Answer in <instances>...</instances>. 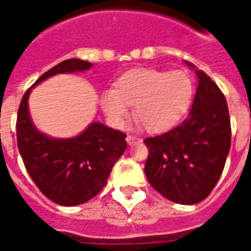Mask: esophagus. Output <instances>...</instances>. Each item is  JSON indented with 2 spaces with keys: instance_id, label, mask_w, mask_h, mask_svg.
Listing matches in <instances>:
<instances>
[{
  "instance_id": "34e87169",
  "label": "esophagus",
  "mask_w": 251,
  "mask_h": 251,
  "mask_svg": "<svg viewBox=\"0 0 251 251\" xmlns=\"http://www.w3.org/2000/svg\"><path fill=\"white\" fill-rule=\"evenodd\" d=\"M126 141H127V144H129V145H134L136 142L140 141V138L136 136H127L126 137Z\"/></svg>"
}]
</instances>
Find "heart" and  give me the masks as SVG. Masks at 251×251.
I'll return each mask as SVG.
<instances>
[{
    "label": "heart",
    "mask_w": 251,
    "mask_h": 251,
    "mask_svg": "<svg viewBox=\"0 0 251 251\" xmlns=\"http://www.w3.org/2000/svg\"><path fill=\"white\" fill-rule=\"evenodd\" d=\"M194 82L184 71L134 68L115 82L114 88L100 94L99 103L106 118L122 127L129 117V106L144 129L160 133L171 129L188 110Z\"/></svg>",
    "instance_id": "b5f03b06"
}]
</instances>
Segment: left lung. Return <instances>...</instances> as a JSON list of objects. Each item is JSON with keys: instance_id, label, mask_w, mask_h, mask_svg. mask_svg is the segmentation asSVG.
<instances>
[{"instance_id": "obj_1", "label": "left lung", "mask_w": 251, "mask_h": 251, "mask_svg": "<svg viewBox=\"0 0 251 251\" xmlns=\"http://www.w3.org/2000/svg\"><path fill=\"white\" fill-rule=\"evenodd\" d=\"M198 88L189 115L179 126L144 140L149 151L145 175L164 198L180 204L205 199L221 177L231 144L230 115L225 95L194 64Z\"/></svg>"}]
</instances>
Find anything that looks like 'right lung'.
I'll use <instances>...</instances> for the list:
<instances>
[{"mask_svg":"<svg viewBox=\"0 0 251 251\" xmlns=\"http://www.w3.org/2000/svg\"><path fill=\"white\" fill-rule=\"evenodd\" d=\"M93 63L68 59L43 74L24 94L17 113V145L25 168L43 194L56 204L86 203L103 188L110 172L126 151V134L100 122H91L71 138L41 133L30 118L32 88L59 74L87 71Z\"/></svg>","mask_w":251,"mask_h":251,"instance_id":"obj_1","label":"right lung"}]
</instances>
